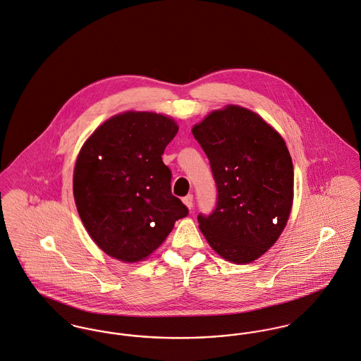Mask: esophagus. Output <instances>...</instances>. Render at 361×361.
<instances>
[{"label":"esophagus","instance_id":"esophagus-1","mask_svg":"<svg viewBox=\"0 0 361 361\" xmlns=\"http://www.w3.org/2000/svg\"><path fill=\"white\" fill-rule=\"evenodd\" d=\"M183 204L189 208V209H192L193 208V195H188L186 197H183Z\"/></svg>","mask_w":361,"mask_h":361}]
</instances>
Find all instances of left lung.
Here are the masks:
<instances>
[{
	"label": "left lung",
	"instance_id": "obj_1",
	"mask_svg": "<svg viewBox=\"0 0 361 361\" xmlns=\"http://www.w3.org/2000/svg\"><path fill=\"white\" fill-rule=\"evenodd\" d=\"M192 132L218 189L216 208L198 215V228L224 259L254 262L279 240L291 214L294 165L286 140L237 104L211 111Z\"/></svg>",
	"mask_w": 361,
	"mask_h": 361
}]
</instances>
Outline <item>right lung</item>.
Listing matches in <instances>:
<instances>
[{
  "label": "right lung",
  "mask_w": 361,
  "mask_h": 361,
  "mask_svg": "<svg viewBox=\"0 0 361 361\" xmlns=\"http://www.w3.org/2000/svg\"><path fill=\"white\" fill-rule=\"evenodd\" d=\"M178 130L172 117L128 110L84 142L73 195L84 228L109 257L124 263L147 259L188 215L171 193V171L161 159Z\"/></svg>",
  "instance_id": "1"
}]
</instances>
